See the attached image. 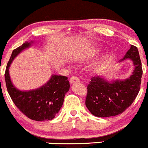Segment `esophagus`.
I'll return each mask as SVG.
<instances>
[{
  "instance_id": "esophagus-1",
  "label": "esophagus",
  "mask_w": 148,
  "mask_h": 148,
  "mask_svg": "<svg viewBox=\"0 0 148 148\" xmlns=\"http://www.w3.org/2000/svg\"><path fill=\"white\" fill-rule=\"evenodd\" d=\"M70 82H71V84H75V83H80V79L78 78L76 76H72V77L70 78Z\"/></svg>"
}]
</instances>
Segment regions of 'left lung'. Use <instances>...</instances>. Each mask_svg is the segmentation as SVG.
<instances>
[{"instance_id": "obj_1", "label": "left lung", "mask_w": 148, "mask_h": 148, "mask_svg": "<svg viewBox=\"0 0 148 148\" xmlns=\"http://www.w3.org/2000/svg\"><path fill=\"white\" fill-rule=\"evenodd\" d=\"M127 58L132 60L135 67L129 78L112 83L106 82L99 76L90 79L87 86L85 106L95 116L106 118L120 115L136 98L143 75L142 63L136 46L131 45L122 60Z\"/></svg>"}]
</instances>
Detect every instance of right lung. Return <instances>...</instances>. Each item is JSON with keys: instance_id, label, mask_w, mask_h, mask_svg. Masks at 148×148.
Instances as JSON below:
<instances>
[{"instance_id": "right-lung-1", "label": "right lung", "mask_w": 148, "mask_h": 148, "mask_svg": "<svg viewBox=\"0 0 148 148\" xmlns=\"http://www.w3.org/2000/svg\"><path fill=\"white\" fill-rule=\"evenodd\" d=\"M30 42H25L13 50L5 72L6 88L9 95L16 106L26 117L36 121L52 120L61 108L65 95L70 88L68 77L53 75L45 85L34 90H18L12 84L9 75V67L20 52L30 46Z\"/></svg>"}]
</instances>
